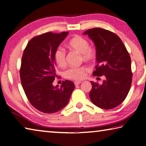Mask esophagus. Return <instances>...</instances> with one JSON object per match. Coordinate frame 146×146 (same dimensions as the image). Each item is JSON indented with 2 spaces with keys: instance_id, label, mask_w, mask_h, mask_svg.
I'll use <instances>...</instances> for the list:
<instances>
[{
  "instance_id": "1",
  "label": "esophagus",
  "mask_w": 146,
  "mask_h": 146,
  "mask_svg": "<svg viewBox=\"0 0 146 146\" xmlns=\"http://www.w3.org/2000/svg\"><path fill=\"white\" fill-rule=\"evenodd\" d=\"M80 83H81L80 81H78V82H74V84H75V86H78V85L80 84Z\"/></svg>"
}]
</instances>
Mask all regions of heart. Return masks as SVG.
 I'll return each instance as SVG.
<instances>
[{
    "label": "heart",
    "instance_id": "obj_1",
    "mask_svg": "<svg viewBox=\"0 0 146 146\" xmlns=\"http://www.w3.org/2000/svg\"><path fill=\"white\" fill-rule=\"evenodd\" d=\"M66 46L70 50L75 51L80 53L81 60L86 62H93L97 57L96 49L90 46L87 39L79 35L71 38L66 44ZM54 60L60 67H64L66 64V54L62 48L55 49L53 54ZM90 70L87 66L80 67H72L64 71V76L70 80L78 81L85 78L86 73Z\"/></svg>",
    "mask_w": 146,
    "mask_h": 146
}]
</instances>
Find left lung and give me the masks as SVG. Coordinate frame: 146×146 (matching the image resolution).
<instances>
[{
	"label": "left lung",
	"mask_w": 146,
	"mask_h": 146,
	"mask_svg": "<svg viewBox=\"0 0 146 146\" xmlns=\"http://www.w3.org/2000/svg\"><path fill=\"white\" fill-rule=\"evenodd\" d=\"M96 46L97 65L93 75L104 76L102 84L91 81L90 98L104 110L117 107L125 99L131 86L133 73L129 54L117 35L100 28L86 31Z\"/></svg>",
	"instance_id": "1"
}]
</instances>
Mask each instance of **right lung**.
Returning a JSON list of instances; mask_svg holds the SVG:
<instances>
[{
    "instance_id": "obj_1",
    "label": "right lung",
    "mask_w": 146,
    "mask_h": 146,
    "mask_svg": "<svg viewBox=\"0 0 146 146\" xmlns=\"http://www.w3.org/2000/svg\"><path fill=\"white\" fill-rule=\"evenodd\" d=\"M68 33L39 35L24 49L20 68L22 86L31 104L44 113L57 112L65 107L75 88L73 82L67 80L59 88L52 84L56 76L53 54Z\"/></svg>"
}]
</instances>
